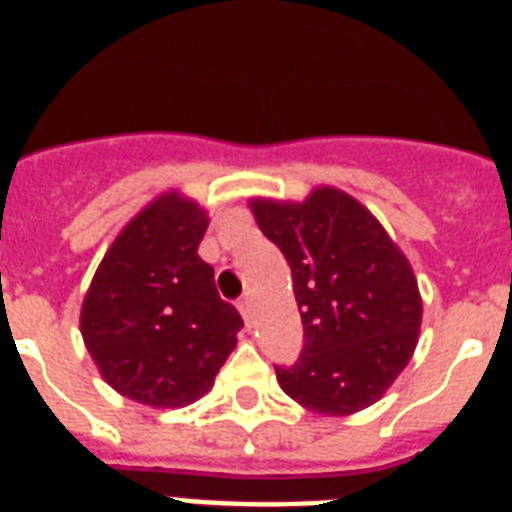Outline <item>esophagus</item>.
<instances>
[{"label": "esophagus", "mask_w": 512, "mask_h": 512, "mask_svg": "<svg viewBox=\"0 0 512 512\" xmlns=\"http://www.w3.org/2000/svg\"><path fill=\"white\" fill-rule=\"evenodd\" d=\"M238 310H241L243 320H251L253 318V297L251 295H243L241 300H238Z\"/></svg>", "instance_id": "1"}]
</instances>
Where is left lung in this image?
<instances>
[{
	"instance_id": "1",
	"label": "left lung",
	"mask_w": 512,
	"mask_h": 512,
	"mask_svg": "<svg viewBox=\"0 0 512 512\" xmlns=\"http://www.w3.org/2000/svg\"><path fill=\"white\" fill-rule=\"evenodd\" d=\"M261 233L292 269L305 346L274 366L282 390L320 415H351L390 390L423 318L405 253L351 194L318 187L305 202L251 200Z\"/></svg>"
}]
</instances>
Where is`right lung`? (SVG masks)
<instances>
[{"instance_id": "add662e5", "label": "right lung", "mask_w": 512, "mask_h": 512, "mask_svg": "<svg viewBox=\"0 0 512 512\" xmlns=\"http://www.w3.org/2000/svg\"><path fill=\"white\" fill-rule=\"evenodd\" d=\"M207 212L161 194L107 248L81 305V336L112 390L151 408L200 400L243 320L200 259Z\"/></svg>"}]
</instances>
